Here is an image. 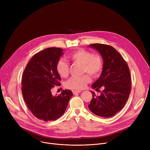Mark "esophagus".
<instances>
[{
    "label": "esophagus",
    "mask_w": 150,
    "mask_h": 150,
    "mask_svg": "<svg viewBox=\"0 0 150 150\" xmlns=\"http://www.w3.org/2000/svg\"><path fill=\"white\" fill-rule=\"evenodd\" d=\"M81 91H76V90H74L72 91V92L74 94H76L78 93H80Z\"/></svg>",
    "instance_id": "34e87169"
}]
</instances>
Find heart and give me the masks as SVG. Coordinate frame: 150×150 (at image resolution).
I'll return each instance as SVG.
<instances>
[{
  "label": "heart",
  "mask_w": 150,
  "mask_h": 150,
  "mask_svg": "<svg viewBox=\"0 0 150 150\" xmlns=\"http://www.w3.org/2000/svg\"><path fill=\"white\" fill-rule=\"evenodd\" d=\"M68 58L74 62L82 64L83 72H88L94 77L98 76L103 69V62L100 55L92 54L91 52L84 49L72 52L69 55ZM57 70L61 77H67L69 74V65L66 60L61 59L57 62ZM91 81L90 75L84 74L81 76H74L70 78L66 86L70 89L81 90Z\"/></svg>",
  "instance_id": "b5f03b06"
}]
</instances>
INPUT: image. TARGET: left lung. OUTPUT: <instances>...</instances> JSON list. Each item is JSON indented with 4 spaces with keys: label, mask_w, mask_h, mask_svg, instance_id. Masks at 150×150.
<instances>
[{
    "label": "left lung",
    "mask_w": 150,
    "mask_h": 150,
    "mask_svg": "<svg viewBox=\"0 0 150 150\" xmlns=\"http://www.w3.org/2000/svg\"><path fill=\"white\" fill-rule=\"evenodd\" d=\"M89 47L97 50L103 59V70L98 79L92 84L96 91L103 87L100 96L91 91L92 98L88 106L90 111L98 116L110 117L121 111L131 92V80L127 63L114 47L101 44Z\"/></svg>",
    "instance_id": "1"
}]
</instances>
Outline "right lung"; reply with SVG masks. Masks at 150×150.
<instances>
[{
	"label": "right lung",
	"instance_id": "right-lung-1",
	"mask_svg": "<svg viewBox=\"0 0 150 150\" xmlns=\"http://www.w3.org/2000/svg\"><path fill=\"white\" fill-rule=\"evenodd\" d=\"M63 49L50 47L38 53L30 59L22 75V92L30 111L38 119L55 120L64 113L73 93L63 90L52 96L51 89L59 85L61 77L57 70Z\"/></svg>",
	"mask_w": 150,
	"mask_h": 150
}]
</instances>
